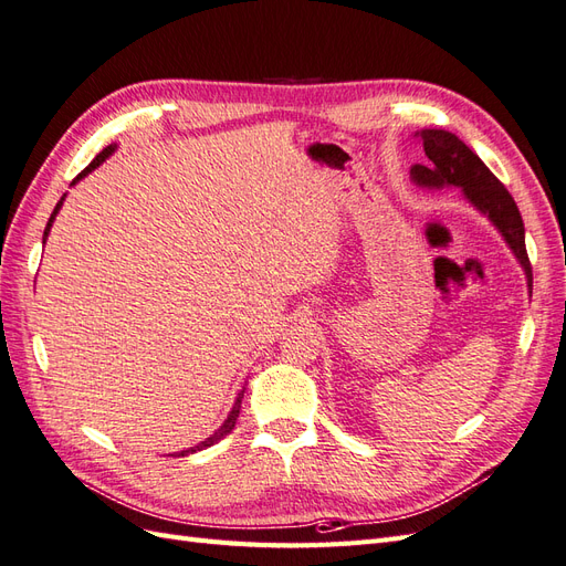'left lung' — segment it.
Segmentation results:
<instances>
[{
  "instance_id": "1",
  "label": "left lung",
  "mask_w": 566,
  "mask_h": 566,
  "mask_svg": "<svg viewBox=\"0 0 566 566\" xmlns=\"http://www.w3.org/2000/svg\"><path fill=\"white\" fill-rule=\"evenodd\" d=\"M416 136L422 142L427 160L424 165L410 167V181L418 188H430V191L460 188L462 198L499 229L512 254L517 256L531 293L534 276H531L524 243V221L507 188L493 177L491 169L479 160L476 153L462 144L455 134L447 129H420Z\"/></svg>"
}]
</instances>
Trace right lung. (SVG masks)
Here are the masks:
<instances>
[{
  "label": "right lung",
  "mask_w": 566,
  "mask_h": 566,
  "mask_svg": "<svg viewBox=\"0 0 566 566\" xmlns=\"http://www.w3.org/2000/svg\"><path fill=\"white\" fill-rule=\"evenodd\" d=\"M115 144H111V146H106L104 150L98 153V156L90 163V167H84L82 172L73 179V186L80 181V179H84L87 177L92 169H96L101 163H106V158H111L113 153H115ZM63 200H65V193H63V198L56 202V208H54V212H51V217H49V221H46V229H44V235H42V243H46V238H49V231H51V224H54V219H56V214H59V210H61V205H63ZM243 394H245V389H241L238 391V397H235V401H233V408L229 410V416H227V420L219 424V430H214V434H210L208 439L205 441H200V443H196V447H191V449H186V451H179L177 455H188V453H196V451H202V449H208V447H214L217 441H221L224 439L227 434H231V430L235 427V420H238V413H241V401H243Z\"/></svg>",
  "instance_id": "right-lung-1"
}]
</instances>
